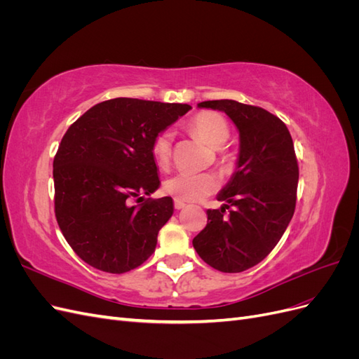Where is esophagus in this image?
Wrapping results in <instances>:
<instances>
[{"instance_id":"1","label":"esophagus","mask_w":359,"mask_h":359,"mask_svg":"<svg viewBox=\"0 0 359 359\" xmlns=\"http://www.w3.org/2000/svg\"><path fill=\"white\" fill-rule=\"evenodd\" d=\"M173 205H175V210H182V208H186V206H187V203H184L182 201H178V199L173 201Z\"/></svg>"}]
</instances>
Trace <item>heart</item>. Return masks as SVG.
<instances>
[{
	"label": "heart",
	"instance_id": "obj_1",
	"mask_svg": "<svg viewBox=\"0 0 359 359\" xmlns=\"http://www.w3.org/2000/svg\"><path fill=\"white\" fill-rule=\"evenodd\" d=\"M191 130L206 145L220 148L231 137L226 119L217 112H201L191 119ZM173 136L169 130L160 132L151 144V153L158 166H166L172 154ZM219 189V180L212 173L180 172L165 181V190L178 201H201Z\"/></svg>",
	"mask_w": 359,
	"mask_h": 359
}]
</instances>
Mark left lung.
Returning <instances> with one entry per match:
<instances>
[{
	"instance_id": "8db88e82",
	"label": "left lung",
	"mask_w": 359,
	"mask_h": 359,
	"mask_svg": "<svg viewBox=\"0 0 359 359\" xmlns=\"http://www.w3.org/2000/svg\"><path fill=\"white\" fill-rule=\"evenodd\" d=\"M198 107L232 119L240 132V154L231 181L217 196L223 206L206 211L208 223L193 238V247L210 266L241 273L271 253L295 212V149L286 124L262 107L235 100H208Z\"/></svg>"
}]
</instances>
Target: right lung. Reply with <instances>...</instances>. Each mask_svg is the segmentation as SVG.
<instances>
[{
  "label": "right lung",
  "mask_w": 359,
  "mask_h": 359,
  "mask_svg": "<svg viewBox=\"0 0 359 359\" xmlns=\"http://www.w3.org/2000/svg\"><path fill=\"white\" fill-rule=\"evenodd\" d=\"M191 109L139 99L106 100L69 127L53 158L55 217L73 252L111 274L142 265L173 214L172 198H148L160 187L153 139Z\"/></svg>",
  "instance_id": "add662e5"
}]
</instances>
